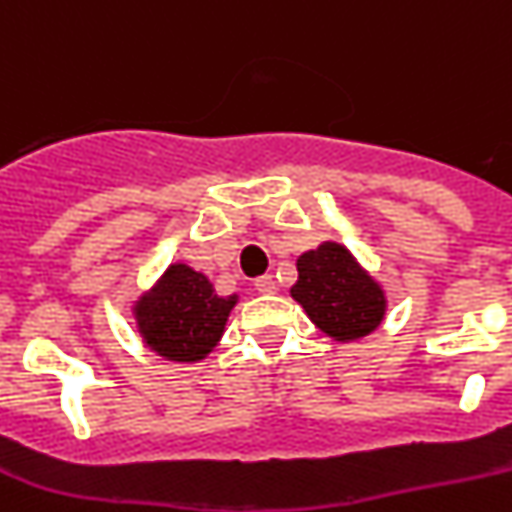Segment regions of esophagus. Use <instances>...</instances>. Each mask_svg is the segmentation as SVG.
I'll return each instance as SVG.
<instances>
[{
    "instance_id": "34e87169",
    "label": "esophagus",
    "mask_w": 512,
    "mask_h": 512,
    "mask_svg": "<svg viewBox=\"0 0 512 512\" xmlns=\"http://www.w3.org/2000/svg\"><path fill=\"white\" fill-rule=\"evenodd\" d=\"M255 290L262 295H272L275 290H278V285H275V280H272V275H262V278L255 280Z\"/></svg>"
}]
</instances>
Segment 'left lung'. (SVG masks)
Instances as JSON below:
<instances>
[{
	"mask_svg": "<svg viewBox=\"0 0 512 512\" xmlns=\"http://www.w3.org/2000/svg\"><path fill=\"white\" fill-rule=\"evenodd\" d=\"M290 295L315 326L341 343L369 336L386 313L381 285L338 242H323L298 257V283Z\"/></svg>",
	"mask_w": 512,
	"mask_h": 512,
	"instance_id": "obj_1",
	"label": "left lung"
}]
</instances>
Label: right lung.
<instances>
[{
  "label": "right lung",
  "instance_id": "1",
  "mask_svg": "<svg viewBox=\"0 0 512 512\" xmlns=\"http://www.w3.org/2000/svg\"><path fill=\"white\" fill-rule=\"evenodd\" d=\"M237 295L219 298L202 272L176 262L133 308L138 333L169 361H202L219 343Z\"/></svg>",
  "mask_w": 512,
  "mask_h": 512
}]
</instances>
